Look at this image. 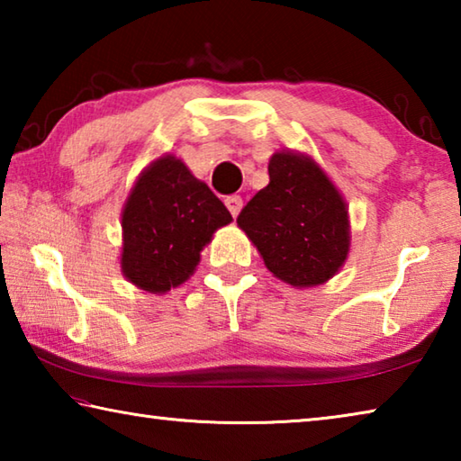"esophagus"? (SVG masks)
Listing matches in <instances>:
<instances>
[{"instance_id":"obj_1","label":"esophagus","mask_w":461,"mask_h":461,"mask_svg":"<svg viewBox=\"0 0 461 461\" xmlns=\"http://www.w3.org/2000/svg\"><path fill=\"white\" fill-rule=\"evenodd\" d=\"M241 203H244V201H241L240 194H230V197H225V207L230 209V213H231L233 217H236V215L240 213Z\"/></svg>"}]
</instances>
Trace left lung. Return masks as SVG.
I'll use <instances>...</instances> for the list:
<instances>
[{
  "instance_id": "obj_1",
  "label": "left lung",
  "mask_w": 461,
  "mask_h": 461,
  "mask_svg": "<svg viewBox=\"0 0 461 461\" xmlns=\"http://www.w3.org/2000/svg\"><path fill=\"white\" fill-rule=\"evenodd\" d=\"M268 176L270 183L240 212L238 225L280 280L293 286L325 283L348 258L346 203L305 156L276 152Z\"/></svg>"
}]
</instances>
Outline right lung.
Listing matches in <instances>:
<instances>
[{
  "mask_svg": "<svg viewBox=\"0 0 461 461\" xmlns=\"http://www.w3.org/2000/svg\"><path fill=\"white\" fill-rule=\"evenodd\" d=\"M228 207L181 160L162 156L131 189L122 215V270L148 293L185 283L213 231L230 223Z\"/></svg>",
  "mask_w": 461,
  "mask_h": 461,
  "instance_id": "1",
  "label": "right lung"
}]
</instances>
